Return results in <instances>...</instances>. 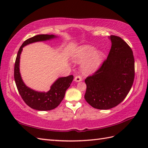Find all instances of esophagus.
Listing matches in <instances>:
<instances>
[{
	"mask_svg": "<svg viewBox=\"0 0 148 148\" xmlns=\"http://www.w3.org/2000/svg\"><path fill=\"white\" fill-rule=\"evenodd\" d=\"M81 81H82V77L80 76H76L74 77V81H76V82H79Z\"/></svg>",
	"mask_w": 148,
	"mask_h": 148,
	"instance_id": "esophagus-1",
	"label": "esophagus"
}]
</instances>
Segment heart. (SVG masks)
<instances>
[{"label":"heart","mask_w":148,"mask_h":148,"mask_svg":"<svg viewBox=\"0 0 148 148\" xmlns=\"http://www.w3.org/2000/svg\"><path fill=\"white\" fill-rule=\"evenodd\" d=\"M103 58V53L100 50L94 51V48L89 45L81 46L74 50V60L83 62L81 69L83 73L89 74L95 72L100 67Z\"/></svg>","instance_id":"heart-1"}]
</instances>
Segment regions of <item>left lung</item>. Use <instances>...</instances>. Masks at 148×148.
<instances>
[{"label": "left lung", "instance_id": "8db88e82", "mask_svg": "<svg viewBox=\"0 0 148 148\" xmlns=\"http://www.w3.org/2000/svg\"><path fill=\"white\" fill-rule=\"evenodd\" d=\"M111 48L107 60L84 80V99L93 108L109 109L118 106L130 92L135 76L132 50L121 37L111 36Z\"/></svg>", "mask_w": 148, "mask_h": 148}]
</instances>
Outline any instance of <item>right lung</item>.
<instances>
[{
  "label": "right lung",
  "mask_w": 148,
  "mask_h": 148,
  "mask_svg": "<svg viewBox=\"0 0 148 148\" xmlns=\"http://www.w3.org/2000/svg\"><path fill=\"white\" fill-rule=\"evenodd\" d=\"M57 37L55 35L40 34L26 40L21 46L16 58L14 70V81L18 92L27 106L38 111H49L56 108L64 99L65 92L73 80L72 75L59 77L55 81L48 92H40L30 88L25 84L20 72V59L25 46L36 42L45 41Z\"/></svg>",
  "instance_id": "obj_1"
}]
</instances>
